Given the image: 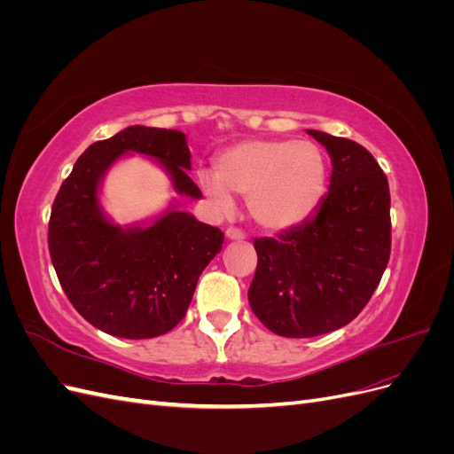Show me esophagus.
<instances>
[{"instance_id":"34e87169","label":"esophagus","mask_w":454,"mask_h":454,"mask_svg":"<svg viewBox=\"0 0 454 454\" xmlns=\"http://www.w3.org/2000/svg\"><path fill=\"white\" fill-rule=\"evenodd\" d=\"M225 237L229 239V240H244V231H240L239 227H227V231H225Z\"/></svg>"}]
</instances>
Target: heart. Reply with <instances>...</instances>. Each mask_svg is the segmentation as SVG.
Instances as JSON below:
<instances>
[{
    "mask_svg": "<svg viewBox=\"0 0 454 454\" xmlns=\"http://www.w3.org/2000/svg\"><path fill=\"white\" fill-rule=\"evenodd\" d=\"M204 195L219 212L232 210V197H248L254 222L267 231L303 223L318 208L327 184V159L309 140H246L225 149L215 174L199 176Z\"/></svg>",
    "mask_w": 454,
    "mask_h": 454,
    "instance_id": "1",
    "label": "heart"
}]
</instances>
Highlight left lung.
<instances>
[{"mask_svg":"<svg viewBox=\"0 0 454 454\" xmlns=\"http://www.w3.org/2000/svg\"><path fill=\"white\" fill-rule=\"evenodd\" d=\"M332 157L318 210L278 237L255 239L250 307L280 337L305 339L347 325L369 303L390 259V189L369 151L307 130Z\"/></svg>","mask_w":454,"mask_h":454,"instance_id":"left-lung-1","label":"left lung"}]
</instances>
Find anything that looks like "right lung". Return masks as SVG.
<instances>
[{"label": "right lung", "instance_id": "right-lung-1", "mask_svg": "<svg viewBox=\"0 0 454 454\" xmlns=\"http://www.w3.org/2000/svg\"><path fill=\"white\" fill-rule=\"evenodd\" d=\"M130 151L159 160L180 195L202 197L187 174L184 132L129 127L89 145L60 185L49 219V254L66 297L89 324L121 339H151L184 320L200 272L222 252L223 232L174 208L149 227L109 222L98 187Z\"/></svg>", "mask_w": 454, "mask_h": 454}]
</instances>
